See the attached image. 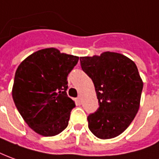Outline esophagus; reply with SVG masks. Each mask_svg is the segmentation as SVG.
Returning a JSON list of instances; mask_svg holds the SVG:
<instances>
[{
	"label": "esophagus",
	"instance_id": "obj_1",
	"mask_svg": "<svg viewBox=\"0 0 159 159\" xmlns=\"http://www.w3.org/2000/svg\"><path fill=\"white\" fill-rule=\"evenodd\" d=\"M82 100H83V99H82V96H81V95H79V96L77 97V99H76V102H77V103H78L79 105L82 103Z\"/></svg>",
	"mask_w": 159,
	"mask_h": 159
}]
</instances>
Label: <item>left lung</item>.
Wrapping results in <instances>:
<instances>
[{
    "label": "left lung",
    "mask_w": 159,
    "mask_h": 159,
    "mask_svg": "<svg viewBox=\"0 0 159 159\" xmlns=\"http://www.w3.org/2000/svg\"><path fill=\"white\" fill-rule=\"evenodd\" d=\"M83 70L95 85L99 108L88 116L89 128L99 139H113L129 126L137 114L143 81L134 61L120 53L81 57Z\"/></svg>",
    "instance_id": "1"
}]
</instances>
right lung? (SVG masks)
<instances>
[{
    "instance_id": "add662e5",
    "label": "right lung",
    "mask_w": 159,
    "mask_h": 159,
    "mask_svg": "<svg viewBox=\"0 0 159 159\" xmlns=\"http://www.w3.org/2000/svg\"><path fill=\"white\" fill-rule=\"evenodd\" d=\"M78 59L46 48L31 54L18 66L12 95L19 113L35 133L51 137L68 126L76 104L66 93L67 76Z\"/></svg>"
}]
</instances>
